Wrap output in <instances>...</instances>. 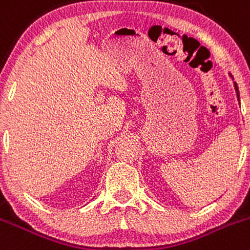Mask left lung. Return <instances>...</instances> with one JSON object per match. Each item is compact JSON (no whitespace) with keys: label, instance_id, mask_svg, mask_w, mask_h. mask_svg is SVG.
Returning <instances> with one entry per match:
<instances>
[{"label":"left lung","instance_id":"1","mask_svg":"<svg viewBox=\"0 0 250 250\" xmlns=\"http://www.w3.org/2000/svg\"><path fill=\"white\" fill-rule=\"evenodd\" d=\"M235 90H236V93H237V97L240 98V92H238V86H237V83H235Z\"/></svg>","mask_w":250,"mask_h":250}]
</instances>
